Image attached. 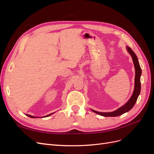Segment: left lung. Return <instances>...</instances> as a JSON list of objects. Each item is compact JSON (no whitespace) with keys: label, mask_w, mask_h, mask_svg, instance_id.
Instances as JSON below:
<instances>
[{"label":"left lung","mask_w":154,"mask_h":154,"mask_svg":"<svg viewBox=\"0 0 154 154\" xmlns=\"http://www.w3.org/2000/svg\"><path fill=\"white\" fill-rule=\"evenodd\" d=\"M127 49L132 58L135 70H136V71H135L136 72V75H135V86H134V90L133 92V94L131 97L129 99V100L123 106H121L120 108H119L118 109H117L114 112H97L96 110H92L94 112L99 114L100 116H105V117H116V116H119L122 115L125 112H127L128 111H129L130 109H132V107L134 106L135 103H136L139 94H140V92H141L140 78L141 75V69L140 66H139L138 59L136 57V54H135L134 51L129 47H128V46L127 47Z\"/></svg>","instance_id":"obj_1"}]
</instances>
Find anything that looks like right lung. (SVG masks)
I'll return each instance as SVG.
<instances>
[{
    "instance_id": "obj_1",
    "label": "right lung",
    "mask_w": 154,
    "mask_h": 154,
    "mask_svg": "<svg viewBox=\"0 0 154 154\" xmlns=\"http://www.w3.org/2000/svg\"><path fill=\"white\" fill-rule=\"evenodd\" d=\"M53 114V113H52ZM49 114V115H47V116H45V117H48V116H50V115H51V114ZM27 116H29V118H35L36 117H34V116H30V115H29V114H26Z\"/></svg>"
}]
</instances>
